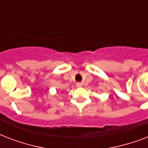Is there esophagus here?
Masks as SVG:
<instances>
[{"instance_id": "34e87169", "label": "esophagus", "mask_w": 148, "mask_h": 148, "mask_svg": "<svg viewBox=\"0 0 148 148\" xmlns=\"http://www.w3.org/2000/svg\"><path fill=\"white\" fill-rule=\"evenodd\" d=\"M82 85H83V84H82L81 83H80V82H77V83L76 84L77 88H81V87H82Z\"/></svg>"}]
</instances>
